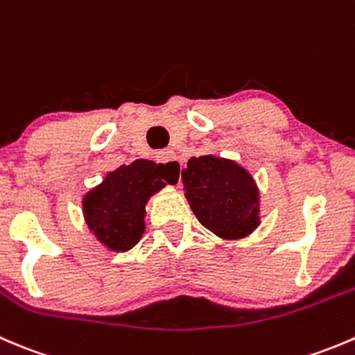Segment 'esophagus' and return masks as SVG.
<instances>
[{"label": "esophagus", "instance_id": "esophagus-1", "mask_svg": "<svg viewBox=\"0 0 355 355\" xmlns=\"http://www.w3.org/2000/svg\"><path fill=\"white\" fill-rule=\"evenodd\" d=\"M157 162L164 166V173L169 174L171 178L181 176V162L173 150H164V152L157 153Z\"/></svg>", "mask_w": 355, "mask_h": 355}]
</instances>
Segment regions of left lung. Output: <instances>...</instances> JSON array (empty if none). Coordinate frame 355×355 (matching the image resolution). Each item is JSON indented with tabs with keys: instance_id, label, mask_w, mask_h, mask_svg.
<instances>
[{
	"instance_id": "obj_1",
	"label": "left lung",
	"mask_w": 355,
	"mask_h": 355,
	"mask_svg": "<svg viewBox=\"0 0 355 355\" xmlns=\"http://www.w3.org/2000/svg\"><path fill=\"white\" fill-rule=\"evenodd\" d=\"M181 179L196 219L220 240H243L262 223L257 182L234 160L193 157L181 171Z\"/></svg>"
}]
</instances>
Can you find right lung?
Instances as JSON below:
<instances>
[{
	"label": "right lung",
	"instance_id": "obj_1",
	"mask_svg": "<svg viewBox=\"0 0 355 355\" xmlns=\"http://www.w3.org/2000/svg\"><path fill=\"white\" fill-rule=\"evenodd\" d=\"M178 178L164 173V166L138 159L121 166L91 188L83 198V216L87 230L108 252L131 250L145 233L146 203Z\"/></svg>",
	"mask_w": 355,
	"mask_h": 355
}]
</instances>
